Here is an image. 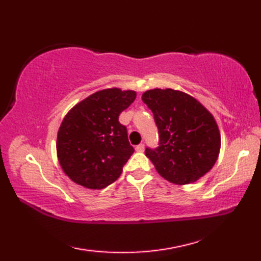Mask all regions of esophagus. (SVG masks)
I'll list each match as a JSON object with an SVG mask.
<instances>
[{
    "label": "esophagus",
    "instance_id": "1",
    "mask_svg": "<svg viewBox=\"0 0 261 261\" xmlns=\"http://www.w3.org/2000/svg\"><path fill=\"white\" fill-rule=\"evenodd\" d=\"M143 150H145V145H143V143H140V145H138L136 147V151L138 152H143Z\"/></svg>",
    "mask_w": 261,
    "mask_h": 261
}]
</instances>
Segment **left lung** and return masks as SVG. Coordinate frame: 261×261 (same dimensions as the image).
I'll use <instances>...</instances> for the list:
<instances>
[{
  "mask_svg": "<svg viewBox=\"0 0 261 261\" xmlns=\"http://www.w3.org/2000/svg\"><path fill=\"white\" fill-rule=\"evenodd\" d=\"M142 101L158 127L159 146L146 148L158 173L170 182L185 185L210 171L221 147L213 115L196 98L171 88L147 91Z\"/></svg>",
  "mask_w": 261,
  "mask_h": 261,
  "instance_id": "obj_1",
  "label": "left lung"
}]
</instances>
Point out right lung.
Wrapping results in <instances>:
<instances>
[{
	"label": "right lung",
	"mask_w": 261,
	"mask_h": 261,
	"mask_svg": "<svg viewBox=\"0 0 261 261\" xmlns=\"http://www.w3.org/2000/svg\"><path fill=\"white\" fill-rule=\"evenodd\" d=\"M136 96L135 91L108 88L83 99L66 114L57 135V156L76 184L101 190L119 178L135 152L119 115Z\"/></svg>",
	"instance_id": "1"
}]
</instances>
